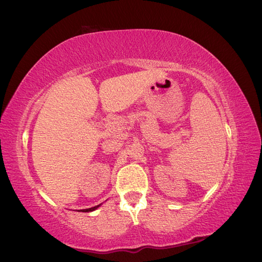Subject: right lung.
Listing matches in <instances>:
<instances>
[{
    "mask_svg": "<svg viewBox=\"0 0 262 262\" xmlns=\"http://www.w3.org/2000/svg\"><path fill=\"white\" fill-rule=\"evenodd\" d=\"M99 207V205L98 206H95V207H92V208H88V209H82V210H80V211H83V212H88V211H94L95 209H97V208Z\"/></svg>",
    "mask_w": 262,
    "mask_h": 262,
    "instance_id": "1",
    "label": "right lung"
}]
</instances>
